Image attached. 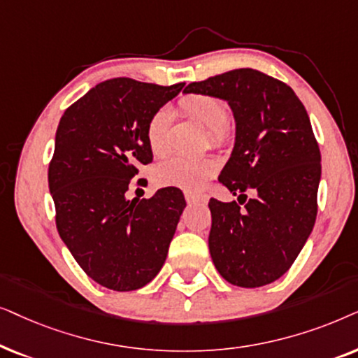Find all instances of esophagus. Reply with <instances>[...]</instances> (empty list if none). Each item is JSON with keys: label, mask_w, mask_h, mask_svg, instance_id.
<instances>
[{"label": "esophagus", "mask_w": 358, "mask_h": 358, "mask_svg": "<svg viewBox=\"0 0 358 358\" xmlns=\"http://www.w3.org/2000/svg\"><path fill=\"white\" fill-rule=\"evenodd\" d=\"M185 198H187L188 204H196L201 201V198L196 196V194H192V193H185Z\"/></svg>", "instance_id": "esophagus-1"}]
</instances>
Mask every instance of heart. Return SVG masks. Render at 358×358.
<instances>
[{"mask_svg": "<svg viewBox=\"0 0 358 358\" xmlns=\"http://www.w3.org/2000/svg\"><path fill=\"white\" fill-rule=\"evenodd\" d=\"M180 108L189 119L206 127L213 144L221 145L229 137L227 109L221 99L208 94H189L180 101ZM171 124L170 109L162 108L152 114L147 124V142L152 154L165 157L169 154V131ZM217 164L213 159H188L176 157L157 169V182L165 187H176L196 193L213 178Z\"/></svg>", "mask_w": 358, "mask_h": 358, "instance_id": "1", "label": "heart"}]
</instances>
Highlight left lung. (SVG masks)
Masks as SVG:
<instances>
[{
  "instance_id": "1",
  "label": "left lung",
  "mask_w": 358,
  "mask_h": 358,
  "mask_svg": "<svg viewBox=\"0 0 358 358\" xmlns=\"http://www.w3.org/2000/svg\"><path fill=\"white\" fill-rule=\"evenodd\" d=\"M183 93L222 99L236 122L219 182L237 201L208 204L213 264L236 287L275 282L296 260L317 214L321 152L306 109L288 85L254 69L189 83Z\"/></svg>"
}]
</instances>
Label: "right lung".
<instances>
[{
  "mask_svg": "<svg viewBox=\"0 0 358 358\" xmlns=\"http://www.w3.org/2000/svg\"><path fill=\"white\" fill-rule=\"evenodd\" d=\"M113 78L71 104L55 134L49 188L57 231L85 273L104 288L132 292L165 264L187 201L178 188L126 198L137 166L152 160L147 124L182 92Z\"/></svg>",
  "mask_w": 358,
  "mask_h": 358,
  "instance_id": "add662e5",
  "label": "right lung"
}]
</instances>
